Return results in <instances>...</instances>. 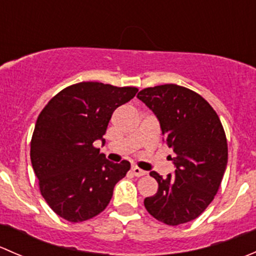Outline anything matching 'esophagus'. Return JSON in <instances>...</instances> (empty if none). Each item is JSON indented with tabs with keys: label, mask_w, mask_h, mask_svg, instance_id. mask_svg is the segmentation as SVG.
<instances>
[{
	"label": "esophagus",
	"mask_w": 256,
	"mask_h": 256,
	"mask_svg": "<svg viewBox=\"0 0 256 256\" xmlns=\"http://www.w3.org/2000/svg\"><path fill=\"white\" fill-rule=\"evenodd\" d=\"M131 171H132L134 176H136V177H142V176H144V174H147L146 171H144V170L138 168V167H136V166H134L132 168H131Z\"/></svg>",
	"instance_id": "obj_1"
}]
</instances>
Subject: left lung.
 <instances>
[{"instance_id":"8db88e82","label":"left lung","mask_w":256,"mask_h":256,"mask_svg":"<svg viewBox=\"0 0 256 256\" xmlns=\"http://www.w3.org/2000/svg\"><path fill=\"white\" fill-rule=\"evenodd\" d=\"M138 98L156 115L176 168L166 178L150 172L158 190L144 198V208L167 226L193 220L210 204L226 168L228 144L220 120L207 100L176 84L146 88Z\"/></svg>"}]
</instances>
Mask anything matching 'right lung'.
<instances>
[{
    "instance_id": "1",
    "label": "right lung",
    "mask_w": 256,
    "mask_h": 256,
    "mask_svg": "<svg viewBox=\"0 0 256 256\" xmlns=\"http://www.w3.org/2000/svg\"><path fill=\"white\" fill-rule=\"evenodd\" d=\"M138 88L82 82L59 92L46 105L30 141V161L48 206L78 223L102 213L130 162L114 164L94 147L114 110L130 102Z\"/></svg>"
}]
</instances>
